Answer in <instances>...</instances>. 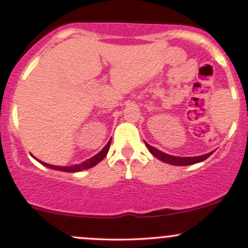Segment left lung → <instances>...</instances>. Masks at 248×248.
Masks as SVG:
<instances>
[{
	"label": "left lung",
	"instance_id": "obj_1",
	"mask_svg": "<svg viewBox=\"0 0 248 248\" xmlns=\"http://www.w3.org/2000/svg\"><path fill=\"white\" fill-rule=\"evenodd\" d=\"M146 143V142H144ZM146 147L148 148L150 153L153 154L155 157H157L158 160H161L162 162L168 164H172V166H191V164L195 163H199V162L206 160L209 156H211V154L213 153H209L205 154V155H201V156H195V157H179V156H172V155H168V154L161 152V150L156 149L149 144L146 143Z\"/></svg>",
	"mask_w": 248,
	"mask_h": 248
}]
</instances>
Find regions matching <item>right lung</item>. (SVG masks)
<instances>
[{
  "mask_svg": "<svg viewBox=\"0 0 248 248\" xmlns=\"http://www.w3.org/2000/svg\"><path fill=\"white\" fill-rule=\"evenodd\" d=\"M110 140H112V139H110ZM110 140L108 141V143L106 144V146L104 147V149H102L100 153H98L95 156H93V157L88 158V160H86L85 162H82V163H80V164H75V166H70V167H61V166H52V164L44 163V162H42V161H39V162H41L42 164H44L45 167L50 168V169L59 170V171H65V172H77V171H81V170H85V169H88V168L94 167L95 164H98L99 162L104 160L105 156L107 155L108 150H109Z\"/></svg>",
  "mask_w": 248,
  "mask_h": 248,
  "instance_id": "add662e5",
  "label": "right lung"
}]
</instances>
